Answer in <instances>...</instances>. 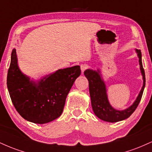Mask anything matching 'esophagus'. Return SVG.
Masks as SVG:
<instances>
[{"label": "esophagus", "mask_w": 152, "mask_h": 152, "mask_svg": "<svg viewBox=\"0 0 152 152\" xmlns=\"http://www.w3.org/2000/svg\"><path fill=\"white\" fill-rule=\"evenodd\" d=\"M88 65H86V64H81V72L82 74H83V72H84L87 69H88Z\"/></svg>", "instance_id": "esophagus-1"}]
</instances>
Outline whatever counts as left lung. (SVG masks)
I'll return each mask as SVG.
<instances>
[{"label": "left lung", "instance_id": "left-lung-1", "mask_svg": "<svg viewBox=\"0 0 152 152\" xmlns=\"http://www.w3.org/2000/svg\"><path fill=\"white\" fill-rule=\"evenodd\" d=\"M137 52L139 58V64H140V69L143 76V79H144V85L135 102L129 108L124 111H118V110L114 109L109 104L107 95H106L105 84L101 78L99 72L90 70V69H87L84 71V75L88 79V85H89L92 109L96 116H98L103 121L114 123V122L122 121L129 118L137 109L142 99L146 82L145 72L142 66L141 50H137Z\"/></svg>", "mask_w": 152, "mask_h": 152}]
</instances>
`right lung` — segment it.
I'll list each match as a JSON object with an SVG mask.
<instances>
[{
    "instance_id": "obj_1",
    "label": "right lung",
    "mask_w": 152,
    "mask_h": 152,
    "mask_svg": "<svg viewBox=\"0 0 152 152\" xmlns=\"http://www.w3.org/2000/svg\"><path fill=\"white\" fill-rule=\"evenodd\" d=\"M81 73L80 66H75L58 70L36 83L19 70L16 51L13 49L7 86L18 114L27 121L42 124L61 116L66 96Z\"/></svg>"
}]
</instances>
